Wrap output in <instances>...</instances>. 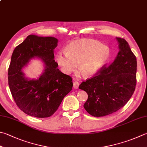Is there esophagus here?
<instances>
[{
  "mask_svg": "<svg viewBox=\"0 0 147 147\" xmlns=\"http://www.w3.org/2000/svg\"><path fill=\"white\" fill-rule=\"evenodd\" d=\"M79 82L77 81H75L74 82V89H77L79 88Z\"/></svg>",
  "mask_w": 147,
  "mask_h": 147,
  "instance_id": "34e87169",
  "label": "esophagus"
}]
</instances>
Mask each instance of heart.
Listing matches in <instances>:
<instances>
[{
	"label": "heart",
	"mask_w": 147,
	"mask_h": 147,
	"mask_svg": "<svg viewBox=\"0 0 147 147\" xmlns=\"http://www.w3.org/2000/svg\"><path fill=\"white\" fill-rule=\"evenodd\" d=\"M111 56V50L98 41L82 39L74 41L66 47V52H60L56 61L63 72L68 74L76 70L84 77L95 76L106 65Z\"/></svg>",
	"instance_id": "heart-1"
}]
</instances>
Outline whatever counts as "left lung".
<instances>
[{"instance_id": "obj_1", "label": "left lung", "mask_w": 147, "mask_h": 147, "mask_svg": "<svg viewBox=\"0 0 147 147\" xmlns=\"http://www.w3.org/2000/svg\"><path fill=\"white\" fill-rule=\"evenodd\" d=\"M116 39L120 51L114 61L79 87L88 95L84 109L95 117L112 114L123 107L136 85V57L125 40Z\"/></svg>"}]
</instances>
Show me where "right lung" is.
I'll return each instance as SVG.
<instances>
[{
  "label": "right lung",
  "mask_w": 147,
  "mask_h": 147,
  "mask_svg": "<svg viewBox=\"0 0 147 147\" xmlns=\"http://www.w3.org/2000/svg\"><path fill=\"white\" fill-rule=\"evenodd\" d=\"M57 43L54 37L30 34L13 51L8 69L9 87L17 106L31 117H51L72 89L71 77L62 73L54 59ZM34 58L42 60L45 68L37 80H30L22 68Z\"/></svg>",
  "instance_id": "obj_1"
}]
</instances>
